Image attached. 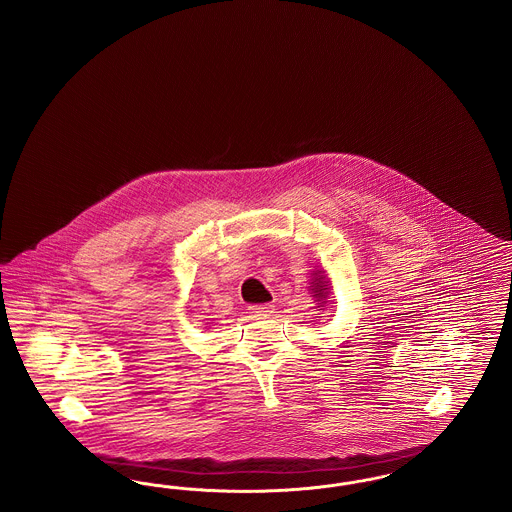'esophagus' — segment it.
I'll use <instances>...</instances> for the list:
<instances>
[{"label": "esophagus", "instance_id": "1", "mask_svg": "<svg viewBox=\"0 0 512 512\" xmlns=\"http://www.w3.org/2000/svg\"><path fill=\"white\" fill-rule=\"evenodd\" d=\"M274 313V305H253V307H249V315H253V317H270Z\"/></svg>", "mask_w": 512, "mask_h": 512}]
</instances>
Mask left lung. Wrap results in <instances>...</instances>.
<instances>
[{
  "instance_id": "8db88e82",
  "label": "left lung",
  "mask_w": 512,
  "mask_h": 512,
  "mask_svg": "<svg viewBox=\"0 0 512 512\" xmlns=\"http://www.w3.org/2000/svg\"><path fill=\"white\" fill-rule=\"evenodd\" d=\"M309 292L313 293V299L318 301V311H322L328 303V297L332 293V282L326 274L324 268H315L311 272V286H309Z\"/></svg>"
}]
</instances>
